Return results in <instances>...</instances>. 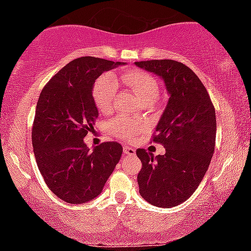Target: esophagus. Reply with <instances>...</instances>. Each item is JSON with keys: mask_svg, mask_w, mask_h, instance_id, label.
I'll return each instance as SVG.
<instances>
[{"mask_svg": "<svg viewBox=\"0 0 251 251\" xmlns=\"http://www.w3.org/2000/svg\"><path fill=\"white\" fill-rule=\"evenodd\" d=\"M124 154L125 155H128V156H133L135 155V150L132 149V147H129L126 145V146H124Z\"/></svg>", "mask_w": 251, "mask_h": 251, "instance_id": "34e87169", "label": "esophagus"}]
</instances>
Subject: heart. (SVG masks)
<instances>
[{
  "instance_id": "1",
  "label": "heart",
  "mask_w": 251,
  "mask_h": 251,
  "mask_svg": "<svg viewBox=\"0 0 251 251\" xmlns=\"http://www.w3.org/2000/svg\"><path fill=\"white\" fill-rule=\"evenodd\" d=\"M124 80L131 87L141 100L147 98H156L158 96V83L155 78L149 72L132 71L124 76ZM118 90L117 79L111 75L99 78L93 87V99L96 106L102 113L110 112L113 108L114 97ZM143 128L140 123L127 117H119L110 124L111 133L119 138H129L138 133Z\"/></svg>"
}]
</instances>
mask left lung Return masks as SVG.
Wrapping results in <instances>:
<instances>
[{"label": "left lung", "instance_id": "obj_1", "mask_svg": "<svg viewBox=\"0 0 251 251\" xmlns=\"http://www.w3.org/2000/svg\"><path fill=\"white\" fill-rule=\"evenodd\" d=\"M164 80L168 98L155 127L154 143L164 155L140 149L139 193L160 208L179 206L196 191L209 167L216 138L215 108L206 87L192 69L172 59L135 62Z\"/></svg>", "mask_w": 251, "mask_h": 251}]
</instances>
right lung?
Instances as JSON below:
<instances>
[{"mask_svg":"<svg viewBox=\"0 0 251 251\" xmlns=\"http://www.w3.org/2000/svg\"><path fill=\"white\" fill-rule=\"evenodd\" d=\"M124 64L80 57L51 78L39 96L31 133L36 162L51 192L68 203L100 195L122 158L123 146L116 141L90 150L84 138L99 114L92 95L96 79Z\"/></svg>","mask_w":251,"mask_h":251,"instance_id":"1","label":"right lung"}]
</instances>
